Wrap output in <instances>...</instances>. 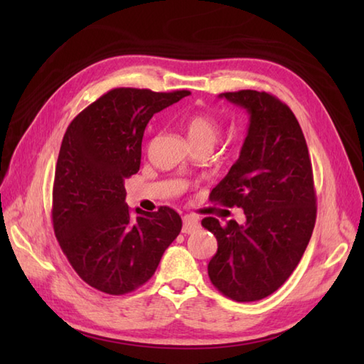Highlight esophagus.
I'll return each mask as SVG.
<instances>
[{"label":"esophagus","instance_id":"obj_1","mask_svg":"<svg viewBox=\"0 0 364 364\" xmlns=\"http://www.w3.org/2000/svg\"><path fill=\"white\" fill-rule=\"evenodd\" d=\"M200 227V222L196 215H184L183 218V233H194V231Z\"/></svg>","mask_w":364,"mask_h":364}]
</instances>
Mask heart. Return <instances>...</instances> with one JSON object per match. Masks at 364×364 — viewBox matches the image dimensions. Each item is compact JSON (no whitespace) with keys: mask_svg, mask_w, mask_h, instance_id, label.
Segmentation results:
<instances>
[{"mask_svg":"<svg viewBox=\"0 0 364 364\" xmlns=\"http://www.w3.org/2000/svg\"><path fill=\"white\" fill-rule=\"evenodd\" d=\"M184 129L191 145H213L218 142V139L222 133L220 122L214 117V115L208 112H194L184 120Z\"/></svg>","mask_w":364,"mask_h":364,"instance_id":"1","label":"heart"}]
</instances>
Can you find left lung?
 Instances as JSON below:
<instances>
[{"label": "left lung", "instance_id": "obj_1", "mask_svg": "<svg viewBox=\"0 0 364 364\" xmlns=\"http://www.w3.org/2000/svg\"><path fill=\"white\" fill-rule=\"evenodd\" d=\"M249 112L237 161L211 192V202L242 208L245 223L202 225L218 239L208 264L211 283L236 301L261 300L288 280L304 257L316 222L313 168L296 115L267 92H225Z\"/></svg>", "mask_w": 364, "mask_h": 364}]
</instances>
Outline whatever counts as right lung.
Masks as SVG:
<instances>
[{
  "label": "right lung",
  "instance_id": "1",
  "mask_svg": "<svg viewBox=\"0 0 364 364\" xmlns=\"http://www.w3.org/2000/svg\"><path fill=\"white\" fill-rule=\"evenodd\" d=\"M189 90L120 87L87 106L68 125L53 186L54 235L75 272L92 288L122 296L149 282L181 231L168 206L156 213L125 203V178L139 172L142 137L153 114Z\"/></svg>",
  "mask_w": 364,
  "mask_h": 364
}]
</instances>
